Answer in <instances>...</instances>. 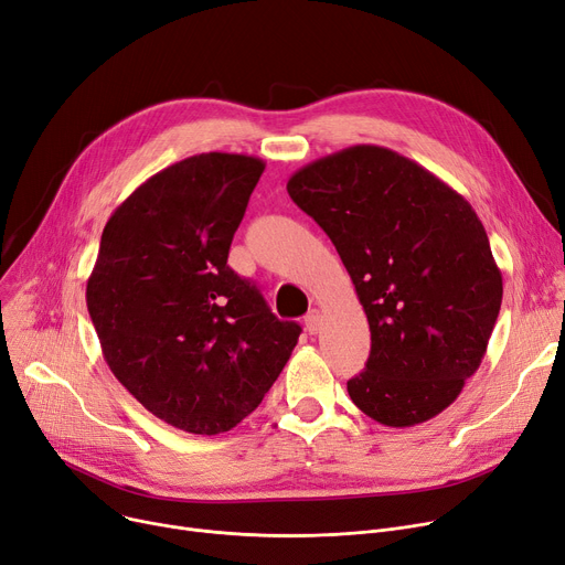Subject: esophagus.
Returning a JSON list of instances; mask_svg holds the SVG:
<instances>
[{"mask_svg": "<svg viewBox=\"0 0 565 565\" xmlns=\"http://www.w3.org/2000/svg\"><path fill=\"white\" fill-rule=\"evenodd\" d=\"M320 322H322V316H320L318 309H311V311L305 316V324H307V332H309V334H318Z\"/></svg>", "mask_w": 565, "mask_h": 565, "instance_id": "34e87169", "label": "esophagus"}]
</instances>
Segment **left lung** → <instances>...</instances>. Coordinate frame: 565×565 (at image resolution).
<instances>
[{"label": "left lung", "instance_id": "left-lung-1", "mask_svg": "<svg viewBox=\"0 0 565 565\" xmlns=\"http://www.w3.org/2000/svg\"><path fill=\"white\" fill-rule=\"evenodd\" d=\"M286 190L330 235L369 318L352 403L392 428L437 417L479 371L501 307L479 215L422 164L371 143L302 167Z\"/></svg>", "mask_w": 565, "mask_h": 565}]
</instances>
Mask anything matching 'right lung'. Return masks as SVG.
I'll list each match as a JSON object with an SVG mask.
<instances>
[{"label": "right lung", "mask_w": 565, "mask_h": 565, "mask_svg": "<svg viewBox=\"0 0 565 565\" xmlns=\"http://www.w3.org/2000/svg\"><path fill=\"white\" fill-rule=\"evenodd\" d=\"M263 169L252 156L201 153L151 175L105 224L86 281L107 366L185 433L241 424L302 332L226 265Z\"/></svg>", "instance_id": "obj_1"}]
</instances>
